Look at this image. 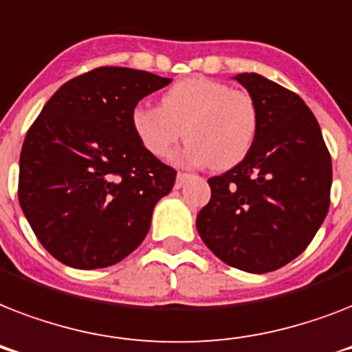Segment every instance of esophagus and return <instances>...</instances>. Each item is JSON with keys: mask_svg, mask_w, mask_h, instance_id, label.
<instances>
[{"mask_svg": "<svg viewBox=\"0 0 352 352\" xmlns=\"http://www.w3.org/2000/svg\"><path fill=\"white\" fill-rule=\"evenodd\" d=\"M188 177H190V173H188V171H179V173H177V188H181Z\"/></svg>", "mask_w": 352, "mask_h": 352, "instance_id": "1", "label": "esophagus"}]
</instances>
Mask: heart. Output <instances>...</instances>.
<instances>
[{
	"label": "heart",
	"mask_w": 352,
	"mask_h": 352,
	"mask_svg": "<svg viewBox=\"0 0 352 352\" xmlns=\"http://www.w3.org/2000/svg\"><path fill=\"white\" fill-rule=\"evenodd\" d=\"M257 124L250 93L204 76L179 80L162 95L160 107L137 106L131 113L133 131L153 157H171L184 137L182 160L215 170H228L245 159Z\"/></svg>",
	"instance_id": "b5f03b06"
}]
</instances>
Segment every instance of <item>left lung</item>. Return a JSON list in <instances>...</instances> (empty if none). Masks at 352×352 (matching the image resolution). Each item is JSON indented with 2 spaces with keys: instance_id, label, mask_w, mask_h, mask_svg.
I'll return each instance as SVG.
<instances>
[{
  "instance_id": "left-lung-1",
  "label": "left lung",
  "mask_w": 352,
  "mask_h": 352,
  "mask_svg": "<svg viewBox=\"0 0 352 352\" xmlns=\"http://www.w3.org/2000/svg\"><path fill=\"white\" fill-rule=\"evenodd\" d=\"M256 100L254 146L210 177L197 232L221 261L245 272L285 267L314 239L329 212L333 162L316 117L300 96L256 73L235 76Z\"/></svg>"
}]
</instances>
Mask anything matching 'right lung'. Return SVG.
I'll list each match as a JSON object with an SVG mask.
<instances>
[{
  "instance_id": "right-lung-1",
  "label": "right lung",
  "mask_w": 352,
  "mask_h": 352,
  "mask_svg": "<svg viewBox=\"0 0 352 352\" xmlns=\"http://www.w3.org/2000/svg\"><path fill=\"white\" fill-rule=\"evenodd\" d=\"M170 82L148 71L96 67L65 82L29 127L19 155V206L63 265L111 267L148 234L177 171L140 144L131 113Z\"/></svg>"
}]
</instances>
